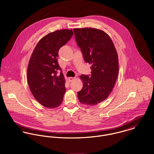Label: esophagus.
<instances>
[{"mask_svg": "<svg viewBox=\"0 0 154 154\" xmlns=\"http://www.w3.org/2000/svg\"><path fill=\"white\" fill-rule=\"evenodd\" d=\"M75 78H73V77H70V78H69V82H72V81H73L74 80H75Z\"/></svg>", "mask_w": 154, "mask_h": 154, "instance_id": "esophagus-1", "label": "esophagus"}]
</instances>
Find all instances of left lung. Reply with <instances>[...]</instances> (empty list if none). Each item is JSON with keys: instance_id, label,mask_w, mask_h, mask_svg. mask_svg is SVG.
<instances>
[{"instance_id": "obj_1", "label": "left lung", "mask_w": 154, "mask_h": 154, "mask_svg": "<svg viewBox=\"0 0 154 154\" xmlns=\"http://www.w3.org/2000/svg\"><path fill=\"white\" fill-rule=\"evenodd\" d=\"M75 40L86 63L91 65V76L81 75L83 88L78 92L79 102L95 106L108 98L119 73L118 55L110 36L94 28L73 29Z\"/></svg>"}]
</instances>
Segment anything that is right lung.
I'll list each match as a JSON object with an SVG mask.
<instances>
[{
  "label": "right lung",
  "mask_w": 154,
  "mask_h": 154,
  "mask_svg": "<svg viewBox=\"0 0 154 154\" xmlns=\"http://www.w3.org/2000/svg\"><path fill=\"white\" fill-rule=\"evenodd\" d=\"M73 35L72 29L50 32L36 45L27 67V81L35 99L45 107L54 109L62 103L65 78L57 62L59 50Z\"/></svg>",
  "instance_id": "right-lung-1"
}]
</instances>
